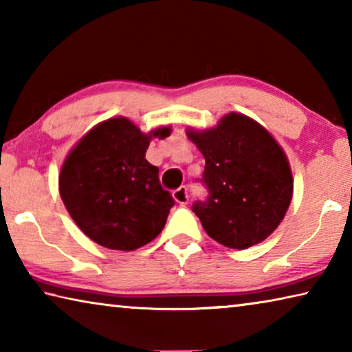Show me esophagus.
I'll return each instance as SVG.
<instances>
[{
  "instance_id": "esophagus-1",
  "label": "esophagus",
  "mask_w": 352,
  "mask_h": 352,
  "mask_svg": "<svg viewBox=\"0 0 352 352\" xmlns=\"http://www.w3.org/2000/svg\"><path fill=\"white\" fill-rule=\"evenodd\" d=\"M172 197L177 201L178 205H188L189 201V194H188V188L186 186H180L172 192Z\"/></svg>"
}]
</instances>
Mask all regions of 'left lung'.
Wrapping results in <instances>:
<instances>
[{"label":"left lung","instance_id":"left-lung-1","mask_svg":"<svg viewBox=\"0 0 352 352\" xmlns=\"http://www.w3.org/2000/svg\"><path fill=\"white\" fill-rule=\"evenodd\" d=\"M205 157L206 201L194 204L208 236L245 250L265 241L283 222L294 177L283 147L265 127L231 111L211 129L186 130Z\"/></svg>","mask_w":352,"mask_h":352}]
</instances>
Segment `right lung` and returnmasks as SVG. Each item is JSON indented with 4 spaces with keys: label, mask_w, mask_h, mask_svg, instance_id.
Returning <instances> with one entry per match:
<instances>
[{
    "label": "right lung",
    "mask_w": 352,
    "mask_h": 352,
    "mask_svg": "<svg viewBox=\"0 0 352 352\" xmlns=\"http://www.w3.org/2000/svg\"><path fill=\"white\" fill-rule=\"evenodd\" d=\"M124 116L99 122L76 142L62 164L58 190L71 219L93 242L133 252L164 228L174 199L160 184L158 168L146 160L153 136Z\"/></svg>",
    "instance_id": "right-lung-1"
}]
</instances>
